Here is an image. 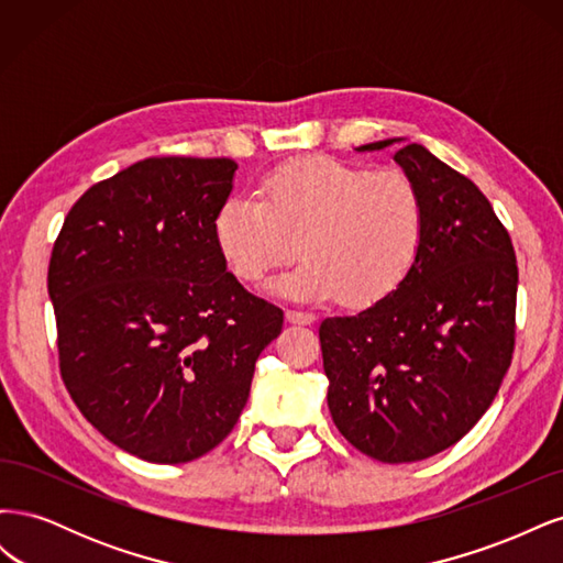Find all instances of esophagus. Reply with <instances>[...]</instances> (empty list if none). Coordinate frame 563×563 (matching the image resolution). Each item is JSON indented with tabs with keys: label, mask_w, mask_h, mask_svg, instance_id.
<instances>
[{
	"label": "esophagus",
	"mask_w": 563,
	"mask_h": 563,
	"mask_svg": "<svg viewBox=\"0 0 563 563\" xmlns=\"http://www.w3.org/2000/svg\"><path fill=\"white\" fill-rule=\"evenodd\" d=\"M286 321L302 323V327H308V323L314 321V314L312 312H300V310H286Z\"/></svg>",
	"instance_id": "esophagus-1"
}]
</instances>
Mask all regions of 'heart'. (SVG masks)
I'll use <instances>...</instances> for the list:
<instances>
[{
  "mask_svg": "<svg viewBox=\"0 0 563 563\" xmlns=\"http://www.w3.org/2000/svg\"><path fill=\"white\" fill-rule=\"evenodd\" d=\"M258 192L228 197L213 220L216 244L242 282H261L300 249L305 261L275 291L302 300L338 294L360 308L395 291L418 261L424 201L395 168L314 155L272 168Z\"/></svg>",
  "mask_w": 563,
  "mask_h": 563,
  "instance_id": "1",
  "label": "heart"
}]
</instances>
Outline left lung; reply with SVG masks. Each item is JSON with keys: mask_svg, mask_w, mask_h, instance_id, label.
I'll return each instance as SVG.
<instances>
[{"mask_svg": "<svg viewBox=\"0 0 563 563\" xmlns=\"http://www.w3.org/2000/svg\"><path fill=\"white\" fill-rule=\"evenodd\" d=\"M395 162L424 201L418 261L368 310L323 319L319 343L340 434L380 463H416L463 439L496 399L515 352L519 269L470 178L418 143Z\"/></svg>", "mask_w": 563, "mask_h": 563, "instance_id": "8db88e82", "label": "left lung"}]
</instances>
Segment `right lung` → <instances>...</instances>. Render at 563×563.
Listing matches in <instances>:
<instances>
[{"label":"right lung","instance_id":"add662e5","mask_svg":"<svg viewBox=\"0 0 563 563\" xmlns=\"http://www.w3.org/2000/svg\"><path fill=\"white\" fill-rule=\"evenodd\" d=\"M234 172L225 157L135 162L77 199L51 251L63 383L100 434L147 463L216 449L282 333L284 312L216 244Z\"/></svg>","mask_w":563,"mask_h":563}]
</instances>
